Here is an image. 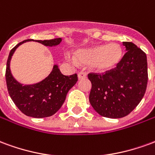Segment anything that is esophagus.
Returning <instances> with one entry per match:
<instances>
[{
  "label": "esophagus",
  "mask_w": 155,
  "mask_h": 155,
  "mask_svg": "<svg viewBox=\"0 0 155 155\" xmlns=\"http://www.w3.org/2000/svg\"><path fill=\"white\" fill-rule=\"evenodd\" d=\"M84 78H86V74H85L84 72L81 71V72H79V73H78V79H79V80L84 79Z\"/></svg>",
  "instance_id": "obj_1"
}]
</instances>
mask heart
<instances>
[{
  "label": "heart",
  "instance_id": "heart-1",
  "mask_svg": "<svg viewBox=\"0 0 155 155\" xmlns=\"http://www.w3.org/2000/svg\"><path fill=\"white\" fill-rule=\"evenodd\" d=\"M123 51L120 45L112 42L107 45H96L78 50L74 59L78 64L90 65L97 72H106L113 70L120 64ZM68 59L72 60L70 55Z\"/></svg>",
  "mask_w": 155,
  "mask_h": 155
}]
</instances>
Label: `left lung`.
I'll return each instance as SVG.
<instances>
[{"instance_id": "1", "label": "left lung", "mask_w": 155, "mask_h": 155, "mask_svg": "<svg viewBox=\"0 0 155 155\" xmlns=\"http://www.w3.org/2000/svg\"><path fill=\"white\" fill-rule=\"evenodd\" d=\"M127 51L116 68L105 74H88L90 103L101 116L119 119L133 111L143 99L148 83L146 54L132 42H123Z\"/></svg>"}]
</instances>
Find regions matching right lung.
<instances>
[{"mask_svg": "<svg viewBox=\"0 0 155 155\" xmlns=\"http://www.w3.org/2000/svg\"><path fill=\"white\" fill-rule=\"evenodd\" d=\"M28 39L20 42L9 54L6 63L5 81L9 94L13 102L23 114L33 118H45L54 114L64 104L68 91L77 82V74L64 75L57 64H54L52 71L43 81L32 84H23L13 77L10 69L11 60L18 46ZM62 41L61 38L35 41L45 46H55Z\"/></svg>", "mask_w": 155, "mask_h": 155, "instance_id": "1", "label": "right lung"}]
</instances>
